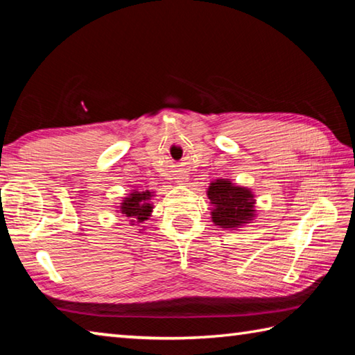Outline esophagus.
Returning a JSON list of instances; mask_svg holds the SVG:
<instances>
[{"mask_svg":"<svg viewBox=\"0 0 355 355\" xmlns=\"http://www.w3.org/2000/svg\"><path fill=\"white\" fill-rule=\"evenodd\" d=\"M178 183H184V178H180V180H178Z\"/></svg>","mask_w":355,"mask_h":355,"instance_id":"34e87169","label":"esophagus"}]
</instances>
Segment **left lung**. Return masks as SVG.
<instances>
[{
    "label": "left lung",
    "instance_id": "8db88e82",
    "mask_svg": "<svg viewBox=\"0 0 355 355\" xmlns=\"http://www.w3.org/2000/svg\"><path fill=\"white\" fill-rule=\"evenodd\" d=\"M207 196L213 205L214 225L236 230L255 219V199L249 188L238 186L227 178H219L209 183Z\"/></svg>",
    "mask_w": 355,
    "mask_h": 355
}]
</instances>
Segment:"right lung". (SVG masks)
<instances>
[{"instance_id":"1","label":"right lung","mask_w":355,"mask_h":355,"mask_svg":"<svg viewBox=\"0 0 355 355\" xmlns=\"http://www.w3.org/2000/svg\"><path fill=\"white\" fill-rule=\"evenodd\" d=\"M153 196H155L153 191L133 189L131 191V194L125 197L122 203H120L119 211L127 216V218H131V225L142 224L144 220H147L150 216H152Z\"/></svg>"}]
</instances>
